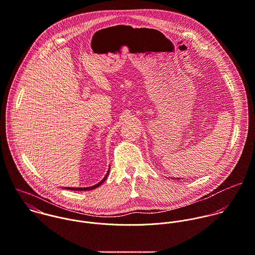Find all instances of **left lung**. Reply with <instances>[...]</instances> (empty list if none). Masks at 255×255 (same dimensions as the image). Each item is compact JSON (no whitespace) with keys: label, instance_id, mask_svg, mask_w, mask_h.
<instances>
[{"label":"left lung","instance_id":"obj_1","mask_svg":"<svg viewBox=\"0 0 255 255\" xmlns=\"http://www.w3.org/2000/svg\"><path fill=\"white\" fill-rule=\"evenodd\" d=\"M176 179H180V178H176Z\"/></svg>","mask_w":255,"mask_h":255}]
</instances>
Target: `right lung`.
<instances>
[{"mask_svg":"<svg viewBox=\"0 0 255 255\" xmlns=\"http://www.w3.org/2000/svg\"><path fill=\"white\" fill-rule=\"evenodd\" d=\"M110 168V167H109ZM108 173H109V169H108V171H107V173H106V175L103 177V179H102V181H100L98 184H96V185H93V186H90V187H64L65 189H68V190H74V191H87V190H93V189H95V188H97V187H99V186H101L102 183L105 181V179H106V177H107V175H108Z\"/></svg>","mask_w":255,"mask_h":255,"instance_id":"1","label":"right lung"}]
</instances>
